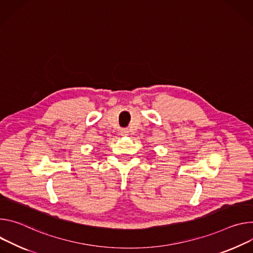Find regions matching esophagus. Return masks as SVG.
Returning a JSON list of instances; mask_svg holds the SVG:
<instances>
[{"mask_svg":"<svg viewBox=\"0 0 253 253\" xmlns=\"http://www.w3.org/2000/svg\"><path fill=\"white\" fill-rule=\"evenodd\" d=\"M128 130L127 129H121V134L122 135H127Z\"/></svg>","mask_w":253,"mask_h":253,"instance_id":"1","label":"esophagus"}]
</instances>
